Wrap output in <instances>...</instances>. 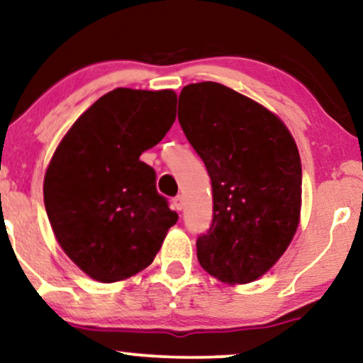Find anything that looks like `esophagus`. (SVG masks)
Instances as JSON below:
<instances>
[{"label":"esophagus","mask_w":363,"mask_h":363,"mask_svg":"<svg viewBox=\"0 0 363 363\" xmlns=\"http://www.w3.org/2000/svg\"><path fill=\"white\" fill-rule=\"evenodd\" d=\"M183 205H185V201H183V196L178 195L175 200H173V206H175L177 211H180L183 208Z\"/></svg>","instance_id":"esophagus-1"}]
</instances>
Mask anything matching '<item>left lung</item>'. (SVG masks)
<instances>
[{
  "label": "left lung",
  "mask_w": 363,
  "mask_h": 363,
  "mask_svg": "<svg viewBox=\"0 0 363 363\" xmlns=\"http://www.w3.org/2000/svg\"><path fill=\"white\" fill-rule=\"evenodd\" d=\"M180 101L178 121L213 188V222L196 257L220 281L250 284L280 260L298 228V148L274 111L220 83L186 84Z\"/></svg>",
  "instance_id": "left-lung-1"
}]
</instances>
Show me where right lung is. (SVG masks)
I'll list each match as a JSON object with an SVG mask.
<instances>
[{
  "label": "right lung",
  "mask_w": 363,
  "mask_h": 363,
  "mask_svg": "<svg viewBox=\"0 0 363 363\" xmlns=\"http://www.w3.org/2000/svg\"><path fill=\"white\" fill-rule=\"evenodd\" d=\"M175 116L173 89L116 88L56 147L45 173V208L56 242L89 279L113 284L143 272L177 223L153 168L140 160Z\"/></svg>",
  "instance_id": "right-lung-1"
}]
</instances>
